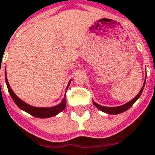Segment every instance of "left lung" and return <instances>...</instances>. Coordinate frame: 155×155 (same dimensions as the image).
<instances>
[{
    "instance_id": "1",
    "label": "left lung",
    "mask_w": 155,
    "mask_h": 155,
    "mask_svg": "<svg viewBox=\"0 0 155 155\" xmlns=\"http://www.w3.org/2000/svg\"><path fill=\"white\" fill-rule=\"evenodd\" d=\"M146 79V78H145ZM145 81L144 82V84H143V86H142L141 89H140V91L139 92V94L136 95L135 98L131 99L130 101H129L128 103L127 104H123V105H121V106H118V107H105V106H102V105H99L97 103H95L94 102V105L95 107H97L98 109L102 111V112H104L105 113H107V114H111V115H116V114H119V113H124L125 111H127L130 108V107L132 106L134 103L136 102L139 98H140V96L141 95L142 91H143V89H144V87H145Z\"/></svg>"
}]
</instances>
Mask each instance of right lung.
Here are the masks:
<instances>
[{
  "label": "right lung",
  "instance_id": "1",
  "mask_svg": "<svg viewBox=\"0 0 155 155\" xmlns=\"http://www.w3.org/2000/svg\"><path fill=\"white\" fill-rule=\"evenodd\" d=\"M5 83L7 85L8 91L10 93L11 98L14 100V102L15 103L17 106L19 107L20 109H22L23 111H25L26 113H29L30 115L34 116L35 117H38V118H48V117H54V116L57 115L58 113H61V111L66 108V95L64 96L62 101L61 102L60 104H57L54 107H34L31 106L29 104H26L25 102L21 100L20 98L17 96L15 93L13 92V90L10 88L9 82H8L7 77H6V71H5ZM71 80L69 81L68 85L66 87V89H68L69 85L71 84Z\"/></svg>",
  "mask_w": 155,
  "mask_h": 155
}]
</instances>
